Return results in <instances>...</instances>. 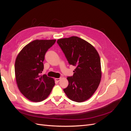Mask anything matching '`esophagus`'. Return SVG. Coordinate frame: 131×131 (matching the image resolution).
Returning a JSON list of instances; mask_svg holds the SVG:
<instances>
[{"label":"esophagus","mask_w":131,"mask_h":131,"mask_svg":"<svg viewBox=\"0 0 131 131\" xmlns=\"http://www.w3.org/2000/svg\"><path fill=\"white\" fill-rule=\"evenodd\" d=\"M61 80V78H55V81L57 82H59Z\"/></svg>","instance_id":"34e87169"}]
</instances>
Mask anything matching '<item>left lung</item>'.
Segmentation results:
<instances>
[{
  "label": "left lung",
  "instance_id": "8db88e82",
  "mask_svg": "<svg viewBox=\"0 0 131 131\" xmlns=\"http://www.w3.org/2000/svg\"><path fill=\"white\" fill-rule=\"evenodd\" d=\"M57 42L69 64L76 67L73 77L67 78L69 85L63 91L73 101H86L97 90L101 80L100 55L93 45L78 37L59 39Z\"/></svg>",
  "mask_w": 131,
  "mask_h": 131
}]
</instances>
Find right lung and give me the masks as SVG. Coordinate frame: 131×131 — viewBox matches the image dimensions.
<instances>
[{"label":"right lung","instance_id":"right-lung-1","mask_svg":"<svg viewBox=\"0 0 131 131\" xmlns=\"http://www.w3.org/2000/svg\"><path fill=\"white\" fill-rule=\"evenodd\" d=\"M56 42L52 40H35L28 43L18 54L15 72L19 91L28 100L39 102L49 96L54 86V79L41 75L45 54Z\"/></svg>","mask_w":131,"mask_h":131}]
</instances>
